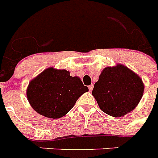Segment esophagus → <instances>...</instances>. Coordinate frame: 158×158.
Returning a JSON list of instances; mask_svg holds the SVG:
<instances>
[{
	"label": "esophagus",
	"mask_w": 158,
	"mask_h": 158,
	"mask_svg": "<svg viewBox=\"0 0 158 158\" xmlns=\"http://www.w3.org/2000/svg\"><path fill=\"white\" fill-rule=\"evenodd\" d=\"M93 87H94V86H93V84H91V85L88 86V89H89V91H90V92H92V89H93Z\"/></svg>",
	"instance_id": "34e87169"
}]
</instances>
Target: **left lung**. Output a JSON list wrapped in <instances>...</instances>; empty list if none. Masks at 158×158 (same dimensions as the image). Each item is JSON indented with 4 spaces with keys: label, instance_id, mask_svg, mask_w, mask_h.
Returning <instances> with one entry per match:
<instances>
[{
    "label": "left lung",
    "instance_id": "obj_1",
    "mask_svg": "<svg viewBox=\"0 0 158 158\" xmlns=\"http://www.w3.org/2000/svg\"><path fill=\"white\" fill-rule=\"evenodd\" d=\"M142 79L123 65L105 68L95 83L92 96L101 110L110 116L122 117L132 111L143 93Z\"/></svg>",
    "mask_w": 158,
    "mask_h": 158
}]
</instances>
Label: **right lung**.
<instances>
[{
    "label": "right lung",
    "mask_w": 158,
    "mask_h": 158,
    "mask_svg": "<svg viewBox=\"0 0 158 158\" xmlns=\"http://www.w3.org/2000/svg\"><path fill=\"white\" fill-rule=\"evenodd\" d=\"M88 87L66 70L48 68L30 82L27 90L29 103L37 113L51 118L66 115Z\"/></svg>",
    "instance_id": "obj_1"
}]
</instances>
